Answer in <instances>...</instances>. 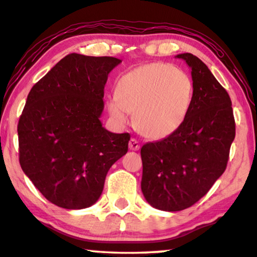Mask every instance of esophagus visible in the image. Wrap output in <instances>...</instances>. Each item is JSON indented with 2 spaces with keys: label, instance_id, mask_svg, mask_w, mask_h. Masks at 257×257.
Instances as JSON below:
<instances>
[{
  "label": "esophagus",
  "instance_id": "34e87169",
  "mask_svg": "<svg viewBox=\"0 0 257 257\" xmlns=\"http://www.w3.org/2000/svg\"><path fill=\"white\" fill-rule=\"evenodd\" d=\"M129 149L134 150V151L139 150L140 149V142H139V141L135 140V139L130 140L129 141Z\"/></svg>",
  "mask_w": 257,
  "mask_h": 257
}]
</instances>
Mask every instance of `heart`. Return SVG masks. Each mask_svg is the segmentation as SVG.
<instances>
[{
    "mask_svg": "<svg viewBox=\"0 0 257 257\" xmlns=\"http://www.w3.org/2000/svg\"><path fill=\"white\" fill-rule=\"evenodd\" d=\"M193 99L190 75L171 64L150 63L118 79L116 96L107 101L110 116L125 124L129 113L143 136L163 139L175 133L189 114Z\"/></svg>",
    "mask_w": 257,
    "mask_h": 257,
    "instance_id": "heart-1",
    "label": "heart"
}]
</instances>
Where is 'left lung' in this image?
I'll return each instance as SVG.
<instances>
[{
  "label": "left lung",
  "mask_w": 257,
  "mask_h": 257,
  "mask_svg": "<svg viewBox=\"0 0 257 257\" xmlns=\"http://www.w3.org/2000/svg\"><path fill=\"white\" fill-rule=\"evenodd\" d=\"M177 58L191 68L193 99L183 124L165 139L144 144L142 189L157 209H185L208 192L226 170L235 137L232 101L208 67L192 53Z\"/></svg>",
  "instance_id": "left-lung-1"
}]
</instances>
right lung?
Wrapping results in <instances>:
<instances>
[{
  "instance_id": "right-lung-1",
  "label": "right lung",
  "mask_w": 257,
  "mask_h": 257,
  "mask_svg": "<svg viewBox=\"0 0 257 257\" xmlns=\"http://www.w3.org/2000/svg\"><path fill=\"white\" fill-rule=\"evenodd\" d=\"M121 61L71 53L29 93L17 127L20 164L59 207L95 204L108 170L127 154L129 134L108 132L100 121L108 74Z\"/></svg>"
}]
</instances>
